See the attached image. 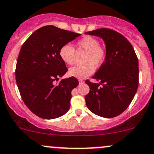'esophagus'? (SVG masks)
<instances>
[{"instance_id": "obj_1", "label": "esophagus", "mask_w": 154, "mask_h": 154, "mask_svg": "<svg viewBox=\"0 0 154 154\" xmlns=\"http://www.w3.org/2000/svg\"><path fill=\"white\" fill-rule=\"evenodd\" d=\"M79 83L80 84H83L84 83V81L82 80V79H79Z\"/></svg>"}]
</instances>
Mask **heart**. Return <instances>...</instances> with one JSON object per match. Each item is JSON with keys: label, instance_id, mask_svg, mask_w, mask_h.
Listing matches in <instances>:
<instances>
[{"label": "heart", "instance_id": "obj_1", "mask_svg": "<svg viewBox=\"0 0 154 154\" xmlns=\"http://www.w3.org/2000/svg\"><path fill=\"white\" fill-rule=\"evenodd\" d=\"M79 50H85L86 55L84 59L85 65L77 66L69 69V74L76 78H85L94 72V67L98 68L104 63L107 51L99 42L94 37L86 36L82 37L76 43ZM60 58L65 63L72 65L74 63V49L70 45H65L59 51Z\"/></svg>", "mask_w": 154, "mask_h": 154}]
</instances>
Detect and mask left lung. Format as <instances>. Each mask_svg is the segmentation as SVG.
Listing matches in <instances>:
<instances>
[{
	"mask_svg": "<svg viewBox=\"0 0 154 154\" xmlns=\"http://www.w3.org/2000/svg\"><path fill=\"white\" fill-rule=\"evenodd\" d=\"M85 34L102 38L107 51L104 63L92 77L99 83L85 81L90 88L86 105L97 116L114 118L127 109L137 90L138 58L131 43L117 31L99 28Z\"/></svg>",
	"mask_w": 154,
	"mask_h": 154,
	"instance_id": "obj_1",
	"label": "left lung"
}]
</instances>
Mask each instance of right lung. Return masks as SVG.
Segmentation results:
<instances>
[{"label":"right lung","mask_w":154,"mask_h":154,"mask_svg":"<svg viewBox=\"0 0 154 154\" xmlns=\"http://www.w3.org/2000/svg\"><path fill=\"white\" fill-rule=\"evenodd\" d=\"M80 36L46 25L33 32L20 49L15 71L17 85L25 105L38 117L54 119L69 111L72 91L79 82L72 77L55 82L67 72L59 51Z\"/></svg>","instance_id":"obj_1"}]
</instances>
